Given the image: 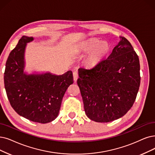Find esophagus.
<instances>
[{"label": "esophagus", "mask_w": 155, "mask_h": 155, "mask_svg": "<svg viewBox=\"0 0 155 155\" xmlns=\"http://www.w3.org/2000/svg\"><path fill=\"white\" fill-rule=\"evenodd\" d=\"M73 78H74V81H76L77 79H78V74L76 72H73Z\"/></svg>", "instance_id": "34e87169"}]
</instances>
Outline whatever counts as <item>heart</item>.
Returning <instances> with one entry per match:
<instances>
[{"mask_svg": "<svg viewBox=\"0 0 155 155\" xmlns=\"http://www.w3.org/2000/svg\"><path fill=\"white\" fill-rule=\"evenodd\" d=\"M79 50L83 53H89L84 60V65L88 69H94L108 57L111 46L107 41L93 38L83 42Z\"/></svg>", "mask_w": 155, "mask_h": 155, "instance_id": "b5f03b06", "label": "heart"}]
</instances>
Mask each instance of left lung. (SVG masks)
I'll return each mask as SVG.
<instances>
[{
    "label": "left lung",
    "mask_w": 155,
    "mask_h": 155,
    "mask_svg": "<svg viewBox=\"0 0 155 155\" xmlns=\"http://www.w3.org/2000/svg\"><path fill=\"white\" fill-rule=\"evenodd\" d=\"M77 83L85 113L99 123L119 119L131 109L140 77L137 54L130 42L120 37L111 54L91 69L79 68Z\"/></svg>",
    "instance_id": "left-lung-1"
}]
</instances>
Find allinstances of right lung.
I'll return each mask as SVG.
<instances>
[{
  "instance_id": "1",
  "label": "right lung",
  "mask_w": 155,
  "mask_h": 155,
  "mask_svg": "<svg viewBox=\"0 0 155 155\" xmlns=\"http://www.w3.org/2000/svg\"><path fill=\"white\" fill-rule=\"evenodd\" d=\"M32 37L23 35L6 61L4 86L11 106L25 118L47 123L58 116L61 103L69 86L74 83L71 71L62 75L50 72L27 74L24 72L25 51Z\"/></svg>"
}]
</instances>
